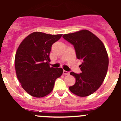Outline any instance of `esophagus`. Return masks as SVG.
Segmentation results:
<instances>
[{
    "mask_svg": "<svg viewBox=\"0 0 121 121\" xmlns=\"http://www.w3.org/2000/svg\"><path fill=\"white\" fill-rule=\"evenodd\" d=\"M63 74H65V75H68V74H70V73L68 72V71H65V70H63Z\"/></svg>",
    "mask_w": 121,
    "mask_h": 121,
    "instance_id": "34e87169",
    "label": "esophagus"
}]
</instances>
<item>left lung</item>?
<instances>
[{
  "instance_id": "left-lung-1",
  "label": "left lung",
  "mask_w": 121,
  "mask_h": 121,
  "mask_svg": "<svg viewBox=\"0 0 121 121\" xmlns=\"http://www.w3.org/2000/svg\"><path fill=\"white\" fill-rule=\"evenodd\" d=\"M63 37L74 46L77 58L82 61L81 73H70L76 82L69 89L78 96H89L100 87L106 76L108 56L105 47L97 36L86 30L65 34Z\"/></svg>"
}]
</instances>
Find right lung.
<instances>
[{
    "label": "right lung",
    "mask_w": 121,
    "mask_h": 121,
    "mask_svg": "<svg viewBox=\"0 0 121 121\" xmlns=\"http://www.w3.org/2000/svg\"><path fill=\"white\" fill-rule=\"evenodd\" d=\"M62 36L34 32L19 45L14 61L16 75L22 88L32 96L50 94L56 79L62 74V68L49 65L52 45Z\"/></svg>",
    "instance_id": "right-lung-1"
}]
</instances>
